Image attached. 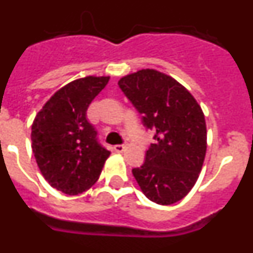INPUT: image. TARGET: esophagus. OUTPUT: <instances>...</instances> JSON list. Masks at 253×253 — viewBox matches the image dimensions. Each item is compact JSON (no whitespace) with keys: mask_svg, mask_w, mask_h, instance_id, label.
<instances>
[{"mask_svg":"<svg viewBox=\"0 0 253 253\" xmlns=\"http://www.w3.org/2000/svg\"><path fill=\"white\" fill-rule=\"evenodd\" d=\"M125 148H126V147L122 146V144H118V146H114V151H115L116 153H123V152L125 151Z\"/></svg>","mask_w":253,"mask_h":253,"instance_id":"34e87169","label":"esophagus"}]
</instances>
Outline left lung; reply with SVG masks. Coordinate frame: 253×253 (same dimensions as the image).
I'll list each match as a JSON object with an SVG mask.
<instances>
[{
	"mask_svg": "<svg viewBox=\"0 0 253 253\" xmlns=\"http://www.w3.org/2000/svg\"><path fill=\"white\" fill-rule=\"evenodd\" d=\"M154 131L156 143L133 175L143 194L160 205L184 199L198 181L207 153L204 113L175 78L156 69H140L118 82Z\"/></svg>",
	"mask_w": 253,
	"mask_h": 253,
	"instance_id": "left-lung-1",
	"label": "left lung"
}]
</instances>
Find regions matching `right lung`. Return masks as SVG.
I'll return each instance as SVG.
<instances>
[{
	"mask_svg": "<svg viewBox=\"0 0 253 253\" xmlns=\"http://www.w3.org/2000/svg\"><path fill=\"white\" fill-rule=\"evenodd\" d=\"M109 80L87 76L69 82L44 104L31 125V148L42 175L67 195L90 189L110 156L86 116Z\"/></svg>",
	"mask_w": 253,
	"mask_h": 253,
	"instance_id": "add662e5",
	"label": "right lung"
}]
</instances>
